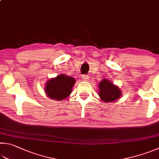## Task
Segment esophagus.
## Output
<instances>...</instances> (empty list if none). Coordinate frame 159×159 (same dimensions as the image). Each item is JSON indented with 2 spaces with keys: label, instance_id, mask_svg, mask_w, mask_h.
Wrapping results in <instances>:
<instances>
[{
  "label": "esophagus",
  "instance_id": "obj_1",
  "mask_svg": "<svg viewBox=\"0 0 159 159\" xmlns=\"http://www.w3.org/2000/svg\"><path fill=\"white\" fill-rule=\"evenodd\" d=\"M88 77L89 76H88V75H83V76H82V79H83V80H88L89 79Z\"/></svg>",
  "mask_w": 159,
  "mask_h": 159
}]
</instances>
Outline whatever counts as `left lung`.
I'll return each mask as SVG.
<instances>
[{
	"label": "left lung",
	"instance_id": "obj_1",
	"mask_svg": "<svg viewBox=\"0 0 159 159\" xmlns=\"http://www.w3.org/2000/svg\"><path fill=\"white\" fill-rule=\"evenodd\" d=\"M99 96L103 102H112L120 98V89L108 79H103L99 84Z\"/></svg>",
	"mask_w": 159,
	"mask_h": 159
}]
</instances>
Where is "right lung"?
<instances>
[{
	"mask_svg": "<svg viewBox=\"0 0 159 159\" xmlns=\"http://www.w3.org/2000/svg\"><path fill=\"white\" fill-rule=\"evenodd\" d=\"M76 80L73 77L66 74L58 75L48 80L45 85V92L48 97L53 100L61 101L71 93L72 88Z\"/></svg>",
	"mask_w": 159,
	"mask_h": 159,
	"instance_id": "obj_1",
	"label": "right lung"
}]
</instances>
